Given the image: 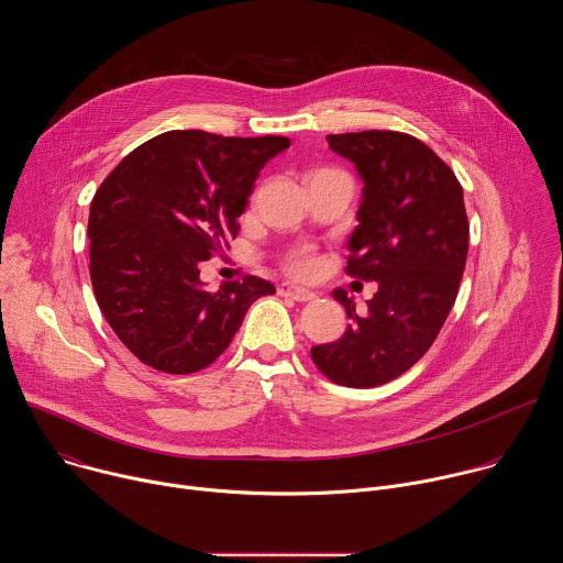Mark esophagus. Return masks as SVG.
<instances>
[{
	"mask_svg": "<svg viewBox=\"0 0 563 563\" xmlns=\"http://www.w3.org/2000/svg\"><path fill=\"white\" fill-rule=\"evenodd\" d=\"M278 294H280V296H287V298H291V300H298V302H307V300H313V298H316L313 291H309V289H305V287H296V285H291V283H283L280 289H278Z\"/></svg>",
	"mask_w": 563,
	"mask_h": 563,
	"instance_id": "34e87169",
	"label": "esophagus"
}]
</instances>
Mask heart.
Here are the masks:
<instances>
[{
	"mask_svg": "<svg viewBox=\"0 0 563 563\" xmlns=\"http://www.w3.org/2000/svg\"><path fill=\"white\" fill-rule=\"evenodd\" d=\"M287 269L291 272V274H296V276H309V274H313L316 272V265H318V261H316V256L309 252V250H298V252H294V254H289L287 256Z\"/></svg>",
	"mask_w": 563,
	"mask_h": 563,
	"instance_id": "1",
	"label": "heart"
}]
</instances>
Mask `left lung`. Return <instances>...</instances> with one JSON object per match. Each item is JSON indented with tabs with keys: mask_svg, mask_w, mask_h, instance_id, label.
<instances>
[{
	"mask_svg": "<svg viewBox=\"0 0 563 563\" xmlns=\"http://www.w3.org/2000/svg\"><path fill=\"white\" fill-rule=\"evenodd\" d=\"M328 142L363 180L345 272L376 280L378 291L367 316H358L354 298L336 289L352 323L339 341L311 347V358L339 385L376 387L430 350L456 300L470 233L463 189L443 159L408 133L361 131Z\"/></svg>",
	"mask_w": 563,
	"mask_h": 563,
	"instance_id": "8db88e82",
	"label": "left lung"
}]
</instances>
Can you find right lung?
Segmentation results:
<instances>
[{"mask_svg": "<svg viewBox=\"0 0 563 563\" xmlns=\"http://www.w3.org/2000/svg\"><path fill=\"white\" fill-rule=\"evenodd\" d=\"M287 137L167 131L133 148L96 191L91 283L118 339L144 365L191 374L211 365L254 300L276 294L247 276L207 291L200 263L238 233L261 169Z\"/></svg>", "mask_w": 563, "mask_h": 563, "instance_id": "add662e5", "label": "right lung"}]
</instances>
